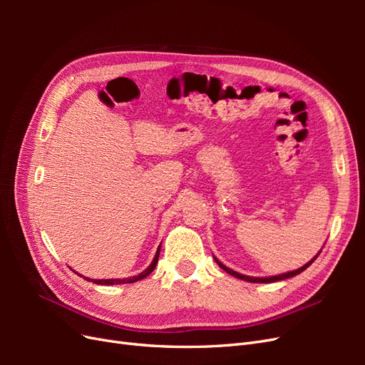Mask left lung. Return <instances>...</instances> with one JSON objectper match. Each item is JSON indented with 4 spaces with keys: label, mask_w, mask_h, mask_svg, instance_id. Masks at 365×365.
Instances as JSON below:
<instances>
[{
    "label": "left lung",
    "mask_w": 365,
    "mask_h": 365,
    "mask_svg": "<svg viewBox=\"0 0 365 365\" xmlns=\"http://www.w3.org/2000/svg\"><path fill=\"white\" fill-rule=\"evenodd\" d=\"M322 252V250L318 251V254ZM318 254L315 257H312L311 260H309L306 264H303L302 268H298V269H294V271H289V272H284V274H279V275H271V277H251V275H245V274H240V272H237V271H235V269H231V268H228V267H225L224 263H220L216 257H215V260H216V263L219 264L220 268H222L225 272H228V274H231L233 275V277H236V279H240V280H245V282H250V283H272V282H279V280H284V279H291V277H294V275H297V274H300V272H303L306 268H309L312 264V262L318 257Z\"/></svg>",
    "instance_id": "8db88e82"
}]
</instances>
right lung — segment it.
Segmentation results:
<instances>
[{"label": "right lung", "instance_id": "obj_1", "mask_svg": "<svg viewBox=\"0 0 365 365\" xmlns=\"http://www.w3.org/2000/svg\"><path fill=\"white\" fill-rule=\"evenodd\" d=\"M160 250H161V245L158 247V250H157V252H155V257H153V260H152V263L149 264V267L143 271V272H140V274H137V275H134V277H129V279H106V280H94V279H90V277H83L85 280H88V282H93V283H96V284H121V283H135V282H138V280H141V279H145V277H148V275L155 269V267H157V263H158V257H160ZM81 275V274H79ZM82 277V275H81Z\"/></svg>", "mask_w": 365, "mask_h": 365}]
</instances>
